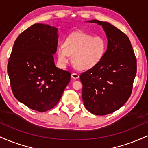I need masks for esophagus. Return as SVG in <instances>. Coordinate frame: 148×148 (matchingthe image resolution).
<instances>
[{
    "mask_svg": "<svg viewBox=\"0 0 148 148\" xmlns=\"http://www.w3.org/2000/svg\"><path fill=\"white\" fill-rule=\"evenodd\" d=\"M72 77L74 79H79V75L77 74V73H74H74H72Z\"/></svg>",
    "mask_w": 148,
    "mask_h": 148,
    "instance_id": "obj_1",
    "label": "esophagus"
}]
</instances>
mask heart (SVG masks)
I'll return each mask as SVG.
<instances>
[{
  "mask_svg": "<svg viewBox=\"0 0 148 148\" xmlns=\"http://www.w3.org/2000/svg\"><path fill=\"white\" fill-rule=\"evenodd\" d=\"M107 40L101 35L92 36L84 32L75 31L64 40L63 46L58 48L59 62L65 65L72 56V62L79 69H89L103 60L107 51Z\"/></svg>",
  "mask_w": 148,
  "mask_h": 148,
  "instance_id": "heart-1",
  "label": "heart"
}]
</instances>
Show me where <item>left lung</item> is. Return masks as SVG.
<instances>
[{"mask_svg": "<svg viewBox=\"0 0 148 148\" xmlns=\"http://www.w3.org/2000/svg\"><path fill=\"white\" fill-rule=\"evenodd\" d=\"M102 25L108 38L107 51L97 65L81 73L82 98L90 113L106 115L118 110L131 96L136 74V58L129 37L108 22Z\"/></svg>", "mask_w": 148, "mask_h": 148, "instance_id": "8db88e82", "label": "left lung"}]
</instances>
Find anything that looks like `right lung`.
<instances>
[{
	"label": "right lung",
	"instance_id": "add662e5",
	"mask_svg": "<svg viewBox=\"0 0 148 148\" xmlns=\"http://www.w3.org/2000/svg\"><path fill=\"white\" fill-rule=\"evenodd\" d=\"M58 37L56 28L35 23L18 35L8 60L13 95L39 112L49 111L58 103L71 79L70 73L54 64Z\"/></svg>",
	"mask_w": 148,
	"mask_h": 148
}]
</instances>
